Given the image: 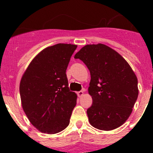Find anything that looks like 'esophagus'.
<instances>
[{"label": "esophagus", "mask_w": 153, "mask_h": 153, "mask_svg": "<svg viewBox=\"0 0 153 153\" xmlns=\"http://www.w3.org/2000/svg\"><path fill=\"white\" fill-rule=\"evenodd\" d=\"M77 94H78V97H82L84 95V92L83 91H79V92H77Z\"/></svg>", "instance_id": "1"}]
</instances>
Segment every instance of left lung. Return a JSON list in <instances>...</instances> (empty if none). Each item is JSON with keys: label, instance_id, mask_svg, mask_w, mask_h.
Masks as SVG:
<instances>
[{"label": "left lung", "instance_id": "1", "mask_svg": "<svg viewBox=\"0 0 153 153\" xmlns=\"http://www.w3.org/2000/svg\"><path fill=\"white\" fill-rule=\"evenodd\" d=\"M90 72L88 92L92 104L86 111L90 124L109 131L124 124L138 98V79L119 53L102 44H88L75 55Z\"/></svg>", "mask_w": 153, "mask_h": 153}]
</instances>
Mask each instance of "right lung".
<instances>
[{"label": "right lung", "instance_id": "right-lung-1", "mask_svg": "<svg viewBox=\"0 0 153 153\" xmlns=\"http://www.w3.org/2000/svg\"><path fill=\"white\" fill-rule=\"evenodd\" d=\"M77 45L58 44L33 58L20 83L23 109L40 132L55 134L69 124L77 95L68 87L66 74Z\"/></svg>", "mask_w": 153, "mask_h": 153}]
</instances>
